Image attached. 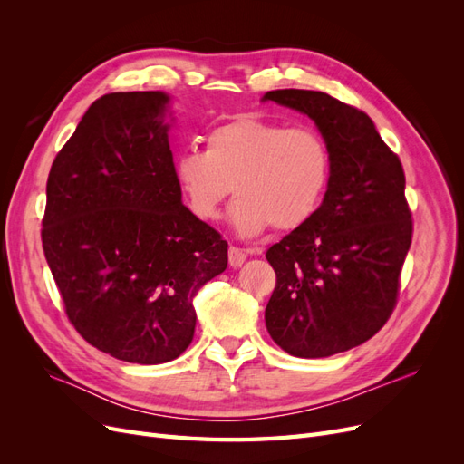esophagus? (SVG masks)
<instances>
[{
  "mask_svg": "<svg viewBox=\"0 0 464 464\" xmlns=\"http://www.w3.org/2000/svg\"><path fill=\"white\" fill-rule=\"evenodd\" d=\"M247 259V251L246 249H242V247H236V246H232L230 249H228V261H230V265L234 266H242V263Z\"/></svg>",
  "mask_w": 464,
  "mask_h": 464,
  "instance_id": "obj_1",
  "label": "esophagus"
}]
</instances>
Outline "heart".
<instances>
[{"label":"heart","instance_id":"heart-1","mask_svg":"<svg viewBox=\"0 0 464 464\" xmlns=\"http://www.w3.org/2000/svg\"><path fill=\"white\" fill-rule=\"evenodd\" d=\"M329 149L312 128L256 116L224 121L205 137V150L176 159V179L195 217L215 220L232 186L230 217L244 236L266 227L294 230L310 218L327 188Z\"/></svg>","mask_w":464,"mask_h":464}]
</instances>
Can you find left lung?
I'll use <instances>...</instances> for the list:
<instances>
[{
    "mask_svg": "<svg viewBox=\"0 0 464 464\" xmlns=\"http://www.w3.org/2000/svg\"><path fill=\"white\" fill-rule=\"evenodd\" d=\"M263 101L310 116L331 159L321 207L265 254L276 273L266 331L292 356L339 354L372 339L397 305L412 244L402 164L366 111L327 92L280 89Z\"/></svg>",
    "mask_w": 464,
    "mask_h": 464,
    "instance_id": "8db88e82",
    "label": "left lung"
}]
</instances>
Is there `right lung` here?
<instances>
[{"instance_id":"right-lung-1","label":"right lung","mask_w":464,"mask_h":464,"mask_svg":"<svg viewBox=\"0 0 464 464\" xmlns=\"http://www.w3.org/2000/svg\"><path fill=\"white\" fill-rule=\"evenodd\" d=\"M159 91L98 98L53 159L42 247L67 319L94 348L164 363L193 341V296L228 244L181 203Z\"/></svg>"}]
</instances>
